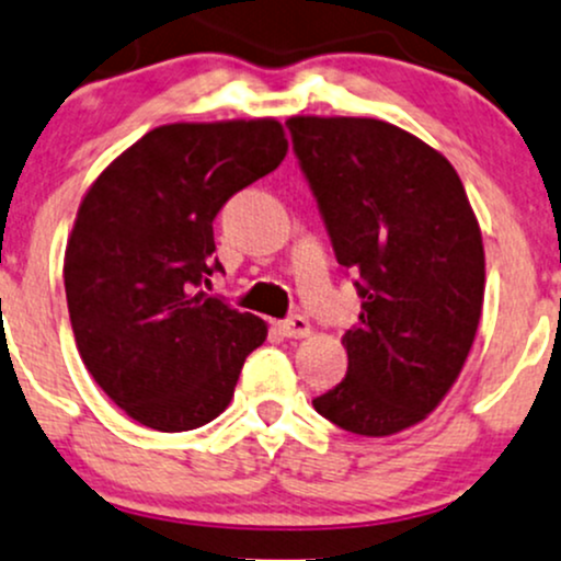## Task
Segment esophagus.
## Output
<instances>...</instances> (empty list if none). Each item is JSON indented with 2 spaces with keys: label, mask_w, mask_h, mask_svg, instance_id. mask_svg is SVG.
Instances as JSON below:
<instances>
[{
  "label": "esophagus",
  "mask_w": 561,
  "mask_h": 561,
  "mask_svg": "<svg viewBox=\"0 0 561 561\" xmlns=\"http://www.w3.org/2000/svg\"><path fill=\"white\" fill-rule=\"evenodd\" d=\"M276 330H279L285 337H309L311 335L309 319L300 317V313H295V317H290V319H282V322L276 324Z\"/></svg>",
  "instance_id": "34e87169"
}]
</instances>
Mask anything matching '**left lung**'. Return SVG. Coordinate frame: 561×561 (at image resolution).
Here are the masks:
<instances>
[{"label": "left lung", "instance_id": "left-lung-1", "mask_svg": "<svg viewBox=\"0 0 561 561\" xmlns=\"http://www.w3.org/2000/svg\"><path fill=\"white\" fill-rule=\"evenodd\" d=\"M287 127L362 298L343 335L346 378L313 410L351 434H397L463 370L482 317V231L458 172L415 135L359 116H293Z\"/></svg>", "mask_w": 561, "mask_h": 561}]
</instances>
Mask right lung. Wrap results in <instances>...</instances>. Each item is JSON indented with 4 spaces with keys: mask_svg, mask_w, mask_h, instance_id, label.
<instances>
[{
    "mask_svg": "<svg viewBox=\"0 0 561 561\" xmlns=\"http://www.w3.org/2000/svg\"><path fill=\"white\" fill-rule=\"evenodd\" d=\"M287 153L276 119L164 125L82 199L64 261L77 348L133 421L191 431L229 408L266 322L205 293L220 207Z\"/></svg>",
    "mask_w": 561,
    "mask_h": 561,
    "instance_id": "obj_1",
    "label": "right lung"
}]
</instances>
